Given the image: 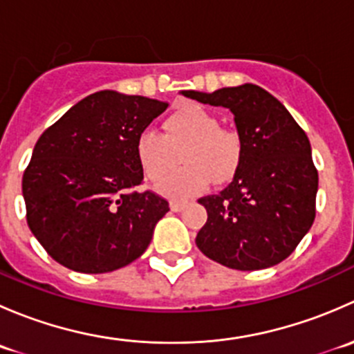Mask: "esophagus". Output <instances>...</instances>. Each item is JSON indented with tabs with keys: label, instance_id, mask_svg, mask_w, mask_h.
<instances>
[{
	"label": "esophagus",
	"instance_id": "esophagus-1",
	"mask_svg": "<svg viewBox=\"0 0 354 354\" xmlns=\"http://www.w3.org/2000/svg\"><path fill=\"white\" fill-rule=\"evenodd\" d=\"M185 205H187V202H181V200H171L169 202V207L173 212H180V210L185 209Z\"/></svg>",
	"mask_w": 354,
	"mask_h": 354
}]
</instances>
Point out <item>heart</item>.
Listing matches in <instances>:
<instances>
[{"label":"heart","instance_id":"heart-1","mask_svg":"<svg viewBox=\"0 0 354 354\" xmlns=\"http://www.w3.org/2000/svg\"><path fill=\"white\" fill-rule=\"evenodd\" d=\"M176 151L185 166L167 177L176 165ZM135 154L151 180L167 177L159 183L164 195L180 198L202 192L210 178L216 183L230 180L241 164L243 140L233 128L219 127L217 118L207 109L185 104L166 118L162 135L142 131L135 142Z\"/></svg>","mask_w":354,"mask_h":354}]
</instances>
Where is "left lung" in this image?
I'll list each match as a JSON object with an SVG mask.
<instances>
[{"label":"left lung","instance_id":"obj_1","mask_svg":"<svg viewBox=\"0 0 354 354\" xmlns=\"http://www.w3.org/2000/svg\"><path fill=\"white\" fill-rule=\"evenodd\" d=\"M187 97L234 114L243 157L219 195L198 198L207 223L195 243L230 269L259 270L288 259L315 219L319 173L303 128L274 95L253 84Z\"/></svg>","mask_w":354,"mask_h":354}]
</instances>
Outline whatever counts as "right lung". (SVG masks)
<instances>
[{
  "label": "right lung",
  "instance_id": "obj_1",
  "mask_svg": "<svg viewBox=\"0 0 354 354\" xmlns=\"http://www.w3.org/2000/svg\"><path fill=\"white\" fill-rule=\"evenodd\" d=\"M166 108L157 99L101 91L39 137L22 194L28 227L56 262L102 274L147 250L169 203L135 190L144 181L135 142Z\"/></svg>",
  "mask_w": 354,
  "mask_h": 354
}]
</instances>
